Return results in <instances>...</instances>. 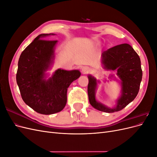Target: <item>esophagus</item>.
I'll list each match as a JSON object with an SVG mask.
<instances>
[{"instance_id": "1", "label": "esophagus", "mask_w": 157, "mask_h": 157, "mask_svg": "<svg viewBox=\"0 0 157 157\" xmlns=\"http://www.w3.org/2000/svg\"><path fill=\"white\" fill-rule=\"evenodd\" d=\"M90 71V68L88 67H86V66H84L82 68V72L83 74H86L88 73Z\"/></svg>"}]
</instances>
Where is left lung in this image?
I'll use <instances>...</instances> for the list:
<instances>
[{
	"label": "left lung",
	"instance_id": "1",
	"mask_svg": "<svg viewBox=\"0 0 157 157\" xmlns=\"http://www.w3.org/2000/svg\"><path fill=\"white\" fill-rule=\"evenodd\" d=\"M103 69L117 71L121 80V95L117 105L109 108L96 99L98 82L92 75H88V95L90 103L98 111L105 113L119 111L132 102L138 94L142 79V70L139 56L128 44H122L103 52L101 54ZM111 75L110 77H113Z\"/></svg>",
	"mask_w": 157,
	"mask_h": 157
}]
</instances>
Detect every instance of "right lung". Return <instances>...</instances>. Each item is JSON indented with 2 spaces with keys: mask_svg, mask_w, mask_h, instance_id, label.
<instances>
[{
  "mask_svg": "<svg viewBox=\"0 0 157 157\" xmlns=\"http://www.w3.org/2000/svg\"><path fill=\"white\" fill-rule=\"evenodd\" d=\"M54 35L37 36L22 52L18 61L16 81L23 100L42 115H52L63 110L67 103V88L81 75L78 70L58 69L46 79V71L54 62L58 40L43 39Z\"/></svg>",
  "mask_w": 157,
  "mask_h": 157,
  "instance_id": "right-lung-1",
  "label": "right lung"
}]
</instances>
